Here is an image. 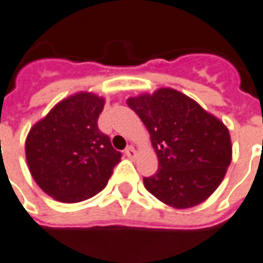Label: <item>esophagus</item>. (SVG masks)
Masks as SVG:
<instances>
[{
	"label": "esophagus",
	"instance_id": "obj_1",
	"mask_svg": "<svg viewBox=\"0 0 263 263\" xmlns=\"http://www.w3.org/2000/svg\"><path fill=\"white\" fill-rule=\"evenodd\" d=\"M125 156L134 160V158H136V156H138V153H136V150L134 149L132 146H128L127 149H125Z\"/></svg>",
	"mask_w": 263,
	"mask_h": 263
}]
</instances>
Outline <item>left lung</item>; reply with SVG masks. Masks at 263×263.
<instances>
[{"mask_svg": "<svg viewBox=\"0 0 263 263\" xmlns=\"http://www.w3.org/2000/svg\"><path fill=\"white\" fill-rule=\"evenodd\" d=\"M127 105L147 128L158 158L157 172L143 178L146 190L174 208L207 200L232 161L225 124L171 88L129 98Z\"/></svg>", "mask_w": 263, "mask_h": 263, "instance_id": "obj_1", "label": "left lung"}]
</instances>
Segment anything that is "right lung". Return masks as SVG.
<instances>
[{"label": "right lung", "mask_w": 263, "mask_h": 263, "mask_svg": "<svg viewBox=\"0 0 263 263\" xmlns=\"http://www.w3.org/2000/svg\"><path fill=\"white\" fill-rule=\"evenodd\" d=\"M105 99L80 92L30 129L26 158L34 180L62 203H80L105 189L121 153L98 128Z\"/></svg>", "instance_id": "right-lung-1"}]
</instances>
